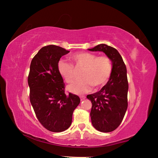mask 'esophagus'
Listing matches in <instances>:
<instances>
[{
  "mask_svg": "<svg viewBox=\"0 0 158 158\" xmlns=\"http://www.w3.org/2000/svg\"><path fill=\"white\" fill-rule=\"evenodd\" d=\"M85 98V96H80V99H81V100H84Z\"/></svg>",
  "mask_w": 158,
  "mask_h": 158,
  "instance_id": "1",
  "label": "esophagus"
}]
</instances>
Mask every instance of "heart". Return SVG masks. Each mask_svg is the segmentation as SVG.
Returning <instances> with one entry per match:
<instances>
[{
	"mask_svg": "<svg viewBox=\"0 0 158 158\" xmlns=\"http://www.w3.org/2000/svg\"><path fill=\"white\" fill-rule=\"evenodd\" d=\"M73 64L60 61L58 69L60 75L67 83L75 81L76 70H82V79L69 86V91L81 94L89 92L92 87L98 88L105 85L112 73V63L109 57L97 56L89 52H80L71 56Z\"/></svg>",
	"mask_w": 158,
	"mask_h": 158,
	"instance_id": "heart-1",
	"label": "heart"
}]
</instances>
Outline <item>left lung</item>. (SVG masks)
<instances>
[{
  "mask_svg": "<svg viewBox=\"0 0 158 158\" xmlns=\"http://www.w3.org/2000/svg\"><path fill=\"white\" fill-rule=\"evenodd\" d=\"M89 50L104 52L113 63L111 75L106 84L99 92L87 96L92 102L90 117L93 126L100 132H110L120 125L127 108L126 66L117 50L112 47L100 44Z\"/></svg>",
  "mask_w": 158,
  "mask_h": 158,
  "instance_id": "8db88e82",
  "label": "left lung"
}]
</instances>
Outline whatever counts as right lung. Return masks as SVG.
<instances>
[{
	"mask_svg": "<svg viewBox=\"0 0 158 158\" xmlns=\"http://www.w3.org/2000/svg\"><path fill=\"white\" fill-rule=\"evenodd\" d=\"M69 52L57 45L45 46L34 56L30 66V101L39 122L53 132L69 128L74 110L80 103L78 96L65 94V84L58 69L60 58Z\"/></svg>",
	"mask_w": 158,
	"mask_h": 158,
	"instance_id": "1",
	"label": "right lung"
}]
</instances>
